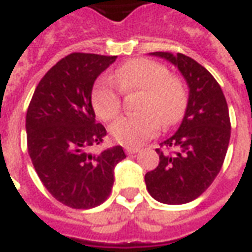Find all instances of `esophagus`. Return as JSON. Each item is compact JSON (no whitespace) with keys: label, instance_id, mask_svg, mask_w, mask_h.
<instances>
[{"label":"esophagus","instance_id":"1","mask_svg":"<svg viewBox=\"0 0 252 252\" xmlns=\"http://www.w3.org/2000/svg\"><path fill=\"white\" fill-rule=\"evenodd\" d=\"M139 152V148H126V155H135Z\"/></svg>","mask_w":252,"mask_h":252}]
</instances>
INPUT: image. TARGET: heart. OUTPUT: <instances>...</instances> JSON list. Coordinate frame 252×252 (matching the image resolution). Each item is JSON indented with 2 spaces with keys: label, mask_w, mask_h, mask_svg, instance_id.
<instances>
[{
  "label": "heart",
  "mask_w": 252,
  "mask_h": 252,
  "mask_svg": "<svg viewBox=\"0 0 252 252\" xmlns=\"http://www.w3.org/2000/svg\"><path fill=\"white\" fill-rule=\"evenodd\" d=\"M124 95L139 94L138 114L121 117L110 126V133L121 145L138 146L157 135L162 126L175 124L182 117L188 94L184 83L169 76L165 66L150 59H133L121 64L112 80H99L91 94L92 107L103 121H112L121 112Z\"/></svg>",
  "instance_id": "b5f03b06"
}]
</instances>
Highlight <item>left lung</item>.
Segmentation results:
<instances>
[{
  "instance_id": "8db88e82",
  "label": "left lung",
  "mask_w": 252,
  "mask_h": 252,
  "mask_svg": "<svg viewBox=\"0 0 252 252\" xmlns=\"http://www.w3.org/2000/svg\"><path fill=\"white\" fill-rule=\"evenodd\" d=\"M175 64L189 87L182 124L156 149L160 162L145 175L150 196L164 204H185L203 194L220 174L230 139V119L220 84L184 54L153 52ZM173 150L171 151L170 149Z\"/></svg>"
}]
</instances>
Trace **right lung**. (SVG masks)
Returning a JSON list of instances; mask_svg holds the SVG:
<instances>
[{
    "mask_svg": "<svg viewBox=\"0 0 252 252\" xmlns=\"http://www.w3.org/2000/svg\"><path fill=\"white\" fill-rule=\"evenodd\" d=\"M116 58L67 55L41 78L27 109V149L35 172L47 190L70 208L102 204L112 193L114 167L126 158L121 146L88 152L106 136L104 126L95 121L92 87Z\"/></svg>",
    "mask_w": 252,
    "mask_h": 252,
    "instance_id": "right-lung-1",
    "label": "right lung"
}]
</instances>
